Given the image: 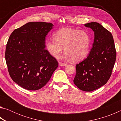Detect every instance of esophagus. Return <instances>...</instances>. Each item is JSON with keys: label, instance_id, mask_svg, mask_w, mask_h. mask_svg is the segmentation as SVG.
Returning a JSON list of instances; mask_svg holds the SVG:
<instances>
[{"label": "esophagus", "instance_id": "34e87169", "mask_svg": "<svg viewBox=\"0 0 121 121\" xmlns=\"http://www.w3.org/2000/svg\"><path fill=\"white\" fill-rule=\"evenodd\" d=\"M59 65L60 66H65V65H66L67 64L66 63L61 62H59Z\"/></svg>", "mask_w": 121, "mask_h": 121}]
</instances>
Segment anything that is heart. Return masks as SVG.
I'll return each mask as SVG.
<instances>
[{"mask_svg":"<svg viewBox=\"0 0 121 121\" xmlns=\"http://www.w3.org/2000/svg\"><path fill=\"white\" fill-rule=\"evenodd\" d=\"M53 39L46 41L49 53L58 58L63 51L65 59L77 62L84 59L89 52L91 37L86 31L71 28H63L55 32Z\"/></svg>","mask_w":121,"mask_h":121,"instance_id":"1","label":"heart"}]
</instances>
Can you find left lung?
I'll list each match as a JSON object with an SVG mask.
<instances>
[{
	"instance_id": "8db88e82",
	"label": "left lung",
	"mask_w": 121,
	"mask_h": 121,
	"mask_svg": "<svg viewBox=\"0 0 121 121\" xmlns=\"http://www.w3.org/2000/svg\"><path fill=\"white\" fill-rule=\"evenodd\" d=\"M95 32L89 55L76 65L73 83L84 91L90 92L105 85L110 78L116 61V52L111 32L97 22L85 24Z\"/></svg>"
}]
</instances>
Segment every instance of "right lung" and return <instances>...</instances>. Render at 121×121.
Listing matches in <instances>:
<instances>
[{"label":"right lung","instance_id":"right-lung-1","mask_svg":"<svg viewBox=\"0 0 121 121\" xmlns=\"http://www.w3.org/2000/svg\"><path fill=\"white\" fill-rule=\"evenodd\" d=\"M53 24L26 23L12 32L6 44L5 60L14 82L28 90H37L50 81L58 62L45 49V37Z\"/></svg>","mask_w":121,"mask_h":121}]
</instances>
